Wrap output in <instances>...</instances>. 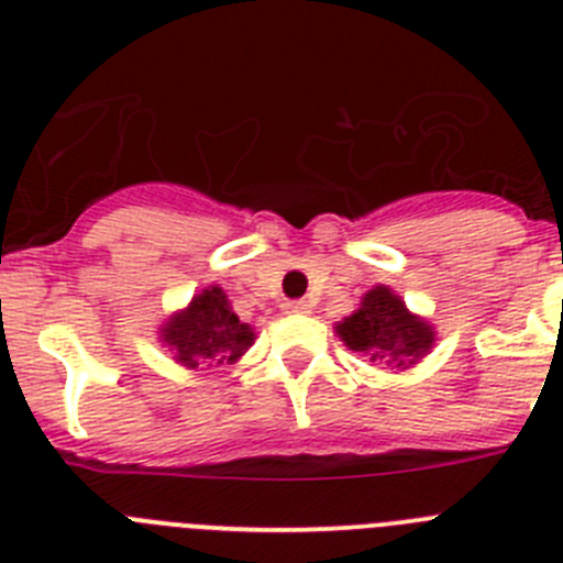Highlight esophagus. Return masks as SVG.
<instances>
[{
	"label": "esophagus",
	"instance_id": "1",
	"mask_svg": "<svg viewBox=\"0 0 563 563\" xmlns=\"http://www.w3.org/2000/svg\"><path fill=\"white\" fill-rule=\"evenodd\" d=\"M282 310L285 312H310V301H287V305H282Z\"/></svg>",
	"mask_w": 563,
	"mask_h": 563
}]
</instances>
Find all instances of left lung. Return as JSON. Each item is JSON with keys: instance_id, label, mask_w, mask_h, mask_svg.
Returning a JSON list of instances; mask_svg holds the SVG:
<instances>
[{"instance_id": "obj_1", "label": "left lung", "mask_w": 563, "mask_h": 563, "mask_svg": "<svg viewBox=\"0 0 563 563\" xmlns=\"http://www.w3.org/2000/svg\"><path fill=\"white\" fill-rule=\"evenodd\" d=\"M352 352L391 369H409L434 346V327L406 310V301L377 285L363 296L361 307L335 327Z\"/></svg>"}]
</instances>
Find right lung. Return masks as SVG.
<instances>
[{
    "label": "right lung",
    "mask_w": 563,
    "mask_h": 563,
    "mask_svg": "<svg viewBox=\"0 0 563 563\" xmlns=\"http://www.w3.org/2000/svg\"><path fill=\"white\" fill-rule=\"evenodd\" d=\"M161 341L172 350L174 361L197 369L200 363H236L253 343V330L239 321L222 287L213 285L168 318L161 327Z\"/></svg>",
    "instance_id": "obj_1"
}]
</instances>
